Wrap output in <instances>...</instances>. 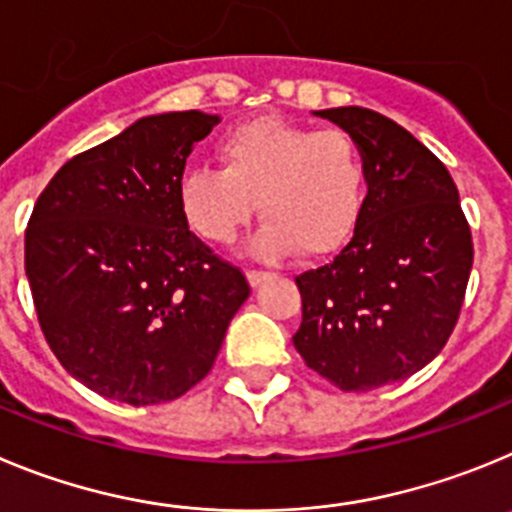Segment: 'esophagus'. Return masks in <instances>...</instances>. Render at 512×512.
<instances>
[{
  "label": "esophagus",
  "instance_id": "1",
  "mask_svg": "<svg viewBox=\"0 0 512 512\" xmlns=\"http://www.w3.org/2000/svg\"><path fill=\"white\" fill-rule=\"evenodd\" d=\"M267 278H270V273H265V270H250V273H247V280H250L252 288H260Z\"/></svg>",
  "mask_w": 512,
  "mask_h": 512
}]
</instances>
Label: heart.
Instances as JSON below:
<instances>
[{
    "instance_id": "1",
    "label": "heart",
    "mask_w": 512,
    "mask_h": 512,
    "mask_svg": "<svg viewBox=\"0 0 512 512\" xmlns=\"http://www.w3.org/2000/svg\"><path fill=\"white\" fill-rule=\"evenodd\" d=\"M222 168H191L178 183L181 214L214 245H232L255 211L267 222L250 255L275 260L298 247L324 257L349 242L365 209L367 165L342 130L278 117L237 124L216 142Z\"/></svg>"
}]
</instances>
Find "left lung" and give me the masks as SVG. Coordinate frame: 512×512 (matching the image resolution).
I'll return each mask as SVG.
<instances>
[{
	"mask_svg": "<svg viewBox=\"0 0 512 512\" xmlns=\"http://www.w3.org/2000/svg\"><path fill=\"white\" fill-rule=\"evenodd\" d=\"M313 114L357 142L367 196L349 245L296 278L303 321L293 344L331 385L365 393L444 349L472 270V232L449 170L411 132L365 107Z\"/></svg>",
	"mask_w": 512,
	"mask_h": 512,
	"instance_id": "obj_1",
	"label": "left lung"
}]
</instances>
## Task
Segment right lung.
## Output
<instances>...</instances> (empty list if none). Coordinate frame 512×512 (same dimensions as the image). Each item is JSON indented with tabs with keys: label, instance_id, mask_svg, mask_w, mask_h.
I'll use <instances>...</instances> for the list:
<instances>
[{
	"label": "right lung",
	"instance_id": "obj_1",
	"mask_svg": "<svg viewBox=\"0 0 512 512\" xmlns=\"http://www.w3.org/2000/svg\"><path fill=\"white\" fill-rule=\"evenodd\" d=\"M214 124L196 109L137 119L68 160L32 209L25 273L40 329L68 375L104 398H181L250 296L178 204L186 158Z\"/></svg>",
	"mask_w": 512,
	"mask_h": 512
}]
</instances>
